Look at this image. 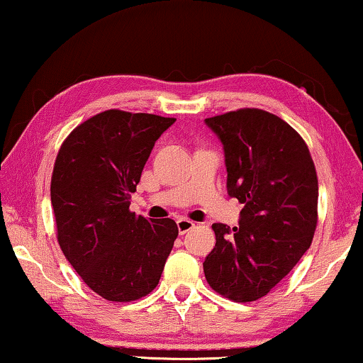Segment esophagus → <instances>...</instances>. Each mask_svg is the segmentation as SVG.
<instances>
[{"mask_svg":"<svg viewBox=\"0 0 363 363\" xmlns=\"http://www.w3.org/2000/svg\"><path fill=\"white\" fill-rule=\"evenodd\" d=\"M194 226H195V223L187 220V218H179V220H177V229H179V234L189 233Z\"/></svg>","mask_w":363,"mask_h":363,"instance_id":"obj_1","label":"esophagus"}]
</instances>
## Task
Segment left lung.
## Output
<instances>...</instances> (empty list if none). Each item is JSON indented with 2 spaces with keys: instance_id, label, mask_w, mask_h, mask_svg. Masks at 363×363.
Listing matches in <instances>:
<instances>
[{
  "instance_id": "left-lung-1",
  "label": "left lung",
  "mask_w": 363,
  "mask_h": 363,
  "mask_svg": "<svg viewBox=\"0 0 363 363\" xmlns=\"http://www.w3.org/2000/svg\"><path fill=\"white\" fill-rule=\"evenodd\" d=\"M224 145L228 194L244 208L239 228L215 223L203 262L213 291L234 302L267 296L308 250L318 223V177L306 140L258 108L206 118Z\"/></svg>"
}]
</instances>
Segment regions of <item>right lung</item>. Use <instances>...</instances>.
Here are the masks:
<instances>
[{
    "mask_svg": "<svg viewBox=\"0 0 363 363\" xmlns=\"http://www.w3.org/2000/svg\"><path fill=\"white\" fill-rule=\"evenodd\" d=\"M174 121L106 109L79 124L56 155L50 192L57 242L106 301L150 294L179 234L171 218L150 221L129 210L155 142Z\"/></svg>",
    "mask_w": 363,
    "mask_h": 363,
    "instance_id": "1",
    "label": "right lung"
}]
</instances>
